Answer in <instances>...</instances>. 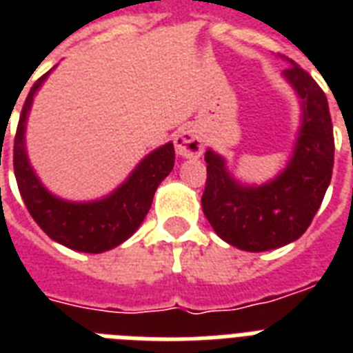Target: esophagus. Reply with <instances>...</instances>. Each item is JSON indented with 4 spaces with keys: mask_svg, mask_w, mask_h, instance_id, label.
<instances>
[{
    "mask_svg": "<svg viewBox=\"0 0 353 353\" xmlns=\"http://www.w3.org/2000/svg\"><path fill=\"white\" fill-rule=\"evenodd\" d=\"M174 144H176V152L181 157L196 159L203 154V141L192 128H181L174 139Z\"/></svg>",
    "mask_w": 353,
    "mask_h": 353,
    "instance_id": "1",
    "label": "esophagus"
}]
</instances>
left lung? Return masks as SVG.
I'll list each match as a JSON object with an SVG mask.
<instances>
[{
    "label": "left lung",
    "mask_w": 353,
    "mask_h": 353,
    "mask_svg": "<svg viewBox=\"0 0 353 353\" xmlns=\"http://www.w3.org/2000/svg\"><path fill=\"white\" fill-rule=\"evenodd\" d=\"M290 62L284 77L302 99V126L288 168L268 185L241 187L220 155L205 152L203 212L221 240L243 251H269L299 240L332 181L335 143L328 101L310 73Z\"/></svg>",
    "instance_id": "obj_1"
}]
</instances>
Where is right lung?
<instances>
[{
  "mask_svg": "<svg viewBox=\"0 0 353 353\" xmlns=\"http://www.w3.org/2000/svg\"><path fill=\"white\" fill-rule=\"evenodd\" d=\"M49 73L36 80L25 99L14 137V176L29 214L49 238L74 251L104 252L128 240L143 223L159 183L174 168V144H165L141 161L128 181L110 198L93 203H69L54 198L34 176L23 143L25 119L32 97Z\"/></svg>",
  "mask_w": 353,
  "mask_h": 353,
  "instance_id": "add662e5",
  "label": "right lung"
}]
</instances>
